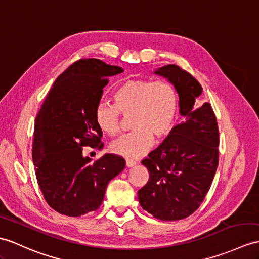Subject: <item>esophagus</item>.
Returning a JSON list of instances; mask_svg holds the SVG:
<instances>
[{
	"label": "esophagus",
	"mask_w": 259,
	"mask_h": 259,
	"mask_svg": "<svg viewBox=\"0 0 259 259\" xmlns=\"http://www.w3.org/2000/svg\"><path fill=\"white\" fill-rule=\"evenodd\" d=\"M136 161L135 160H130V159H126V166L127 167H134L136 165Z\"/></svg>",
	"instance_id": "1"
}]
</instances>
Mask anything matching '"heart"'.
Listing matches in <instances>:
<instances>
[{
  "instance_id": "1",
  "label": "heart",
  "mask_w": 259,
  "mask_h": 259,
  "mask_svg": "<svg viewBox=\"0 0 259 259\" xmlns=\"http://www.w3.org/2000/svg\"><path fill=\"white\" fill-rule=\"evenodd\" d=\"M114 104L101 102L94 110L99 127L110 136L121 132V114L131 117L134 128L111 145L114 154L136 159L144 156L154 144V137L169 134L179 110L178 92L166 80L130 79L113 92Z\"/></svg>"
}]
</instances>
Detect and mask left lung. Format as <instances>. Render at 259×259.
<instances>
[{"instance_id": "left-lung-1", "label": "left lung", "mask_w": 259, "mask_h": 259, "mask_svg": "<svg viewBox=\"0 0 259 259\" xmlns=\"http://www.w3.org/2000/svg\"><path fill=\"white\" fill-rule=\"evenodd\" d=\"M155 73L175 85L180 114L187 118L142 160L149 179L138 190V200L154 218L177 221L197 211L210 190L219 165V127L210 103L194 108L195 99L202 93L197 79L176 65Z\"/></svg>"}]
</instances>
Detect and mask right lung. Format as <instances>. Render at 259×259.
I'll list each match as a JSON object with an SVG mask.
<instances>
[{
	"instance_id": "add662e5",
	"label": "right lung",
	"mask_w": 259,
	"mask_h": 259,
	"mask_svg": "<svg viewBox=\"0 0 259 259\" xmlns=\"http://www.w3.org/2000/svg\"><path fill=\"white\" fill-rule=\"evenodd\" d=\"M123 72L100 59H80L56 79L35 119L33 161L38 186L50 207L68 217L98 210L106 186L125 159L105 154L92 161L82 147H103L94 110L109 77Z\"/></svg>"
}]
</instances>
